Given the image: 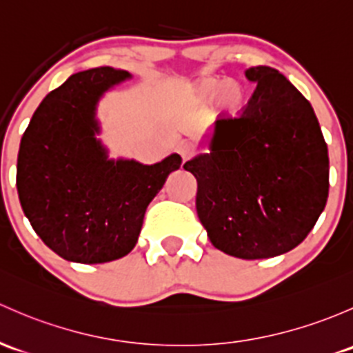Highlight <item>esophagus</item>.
I'll list each match as a JSON object with an SVG mask.
<instances>
[{
    "label": "esophagus",
    "mask_w": 353,
    "mask_h": 353,
    "mask_svg": "<svg viewBox=\"0 0 353 353\" xmlns=\"http://www.w3.org/2000/svg\"><path fill=\"white\" fill-rule=\"evenodd\" d=\"M177 152L181 154L183 161H188V159L194 154V147H192L189 142H183L179 147H177Z\"/></svg>",
    "instance_id": "obj_1"
}]
</instances>
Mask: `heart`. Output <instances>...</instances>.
<instances>
[{"instance_id":"b5f03b06","label":"heart","mask_w":353,"mask_h":353,"mask_svg":"<svg viewBox=\"0 0 353 353\" xmlns=\"http://www.w3.org/2000/svg\"><path fill=\"white\" fill-rule=\"evenodd\" d=\"M199 99L211 101L214 99L218 110L225 114L235 113L243 105L245 89L233 79H220V77H206L196 86Z\"/></svg>"}]
</instances>
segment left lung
Returning <instances> with one entry per match:
<instances>
[{
    "mask_svg": "<svg viewBox=\"0 0 353 353\" xmlns=\"http://www.w3.org/2000/svg\"><path fill=\"white\" fill-rule=\"evenodd\" d=\"M255 84L239 118L218 120L184 164L208 239L232 257L285 254L313 230L328 199V147L313 106L279 70H245Z\"/></svg>",
    "mask_w": 353,
    "mask_h": 353,
    "instance_id": "obj_1",
    "label": "left lung"
}]
</instances>
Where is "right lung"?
Listing matches in <instances>:
<instances>
[{
    "label": "right lung",
    "mask_w": 353,
    "mask_h": 353,
    "mask_svg": "<svg viewBox=\"0 0 353 353\" xmlns=\"http://www.w3.org/2000/svg\"><path fill=\"white\" fill-rule=\"evenodd\" d=\"M128 79V70L108 65L72 74L43 98L21 137L17 188L23 213L69 262L105 264L130 254L147 206L183 162L177 154L150 165L110 157L98 106Z\"/></svg>",
    "instance_id": "1"
}]
</instances>
